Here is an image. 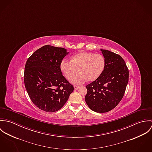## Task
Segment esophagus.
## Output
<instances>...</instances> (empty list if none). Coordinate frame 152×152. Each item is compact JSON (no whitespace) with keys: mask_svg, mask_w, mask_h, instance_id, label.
I'll list each match as a JSON object with an SVG mask.
<instances>
[{"mask_svg":"<svg viewBox=\"0 0 152 152\" xmlns=\"http://www.w3.org/2000/svg\"><path fill=\"white\" fill-rule=\"evenodd\" d=\"M74 89H75V90H77V89H79V88H80V87H78V86H74Z\"/></svg>","mask_w":152,"mask_h":152,"instance_id":"34e87169","label":"esophagus"}]
</instances>
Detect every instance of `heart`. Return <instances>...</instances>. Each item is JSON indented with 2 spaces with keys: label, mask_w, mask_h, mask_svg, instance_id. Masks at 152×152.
<instances>
[{
  "label": "heart",
  "mask_w": 152,
  "mask_h": 152,
  "mask_svg": "<svg viewBox=\"0 0 152 152\" xmlns=\"http://www.w3.org/2000/svg\"><path fill=\"white\" fill-rule=\"evenodd\" d=\"M105 66V59L99 54L91 52H81L74 55L71 61L63 59L60 63V69L65 77L69 80L77 72L80 73L71 79L76 84H81L86 81L91 82L98 79L103 72Z\"/></svg>",
  "instance_id": "1"
}]
</instances>
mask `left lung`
<instances>
[{
  "label": "left lung",
  "instance_id": "obj_1",
  "mask_svg": "<svg viewBox=\"0 0 152 152\" xmlns=\"http://www.w3.org/2000/svg\"><path fill=\"white\" fill-rule=\"evenodd\" d=\"M105 59L101 76L86 86L85 100L94 112L105 113L115 108L122 99L129 80V71L124 59L107 50H100Z\"/></svg>",
  "mask_w": 152,
  "mask_h": 152
}]
</instances>
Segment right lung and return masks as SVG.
Wrapping results in <instances>:
<instances>
[{"mask_svg":"<svg viewBox=\"0 0 152 152\" xmlns=\"http://www.w3.org/2000/svg\"><path fill=\"white\" fill-rule=\"evenodd\" d=\"M68 53L64 48L45 45L27 60L24 85L30 99L38 108L56 112L64 105L74 91L60 67Z\"/></svg>","mask_w":152,"mask_h":152,"instance_id":"add662e5","label":"right lung"}]
</instances>
